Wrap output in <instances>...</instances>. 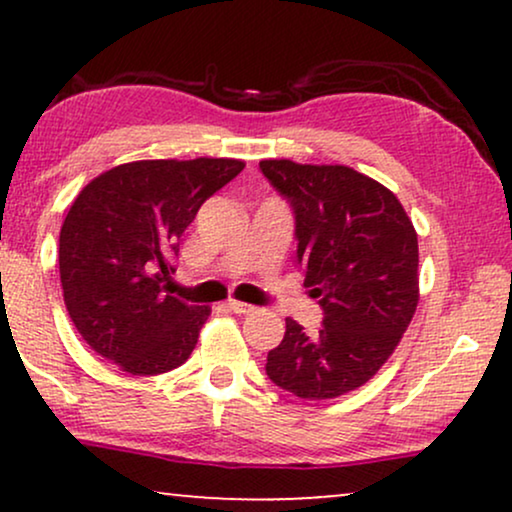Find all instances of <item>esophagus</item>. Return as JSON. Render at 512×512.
Returning <instances> with one entry per match:
<instances>
[{"label":"esophagus","mask_w":512,"mask_h":512,"mask_svg":"<svg viewBox=\"0 0 512 512\" xmlns=\"http://www.w3.org/2000/svg\"><path fill=\"white\" fill-rule=\"evenodd\" d=\"M228 310L230 312H235V314H249V312H254L256 307L254 305H249V303H240V300H228Z\"/></svg>","instance_id":"1"}]
</instances>
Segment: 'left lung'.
I'll return each instance as SVG.
<instances>
[{"label":"left lung","mask_w":512,"mask_h":512,"mask_svg":"<svg viewBox=\"0 0 512 512\" xmlns=\"http://www.w3.org/2000/svg\"><path fill=\"white\" fill-rule=\"evenodd\" d=\"M289 202L296 258L324 321L314 335L286 319L265 373L277 387L321 401L366 384L394 354L419 300L412 221L394 193L345 165L261 160Z\"/></svg>","instance_id":"obj_1"}]
</instances>
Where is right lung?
<instances>
[{"label": "right lung", "instance_id": "1", "mask_svg": "<svg viewBox=\"0 0 512 512\" xmlns=\"http://www.w3.org/2000/svg\"><path fill=\"white\" fill-rule=\"evenodd\" d=\"M242 160H137L76 195L60 230V282L76 331L130 375L184 363L209 307L172 296L179 240Z\"/></svg>", "mask_w": 512, "mask_h": 512}]
</instances>
